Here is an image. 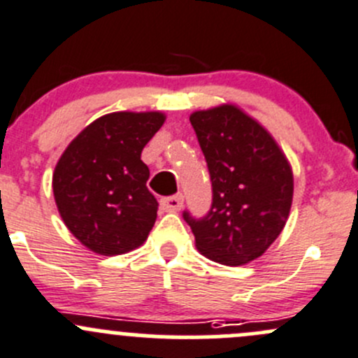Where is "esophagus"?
<instances>
[{
    "label": "esophagus",
    "instance_id": "1",
    "mask_svg": "<svg viewBox=\"0 0 358 358\" xmlns=\"http://www.w3.org/2000/svg\"><path fill=\"white\" fill-rule=\"evenodd\" d=\"M183 206V196L182 194H176V196H171V197H164V199H161V208L164 209V211H180Z\"/></svg>",
    "mask_w": 358,
    "mask_h": 358
}]
</instances>
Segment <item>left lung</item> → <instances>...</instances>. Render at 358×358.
I'll return each instance as SVG.
<instances>
[{"label": "left lung", "mask_w": 358, "mask_h": 358, "mask_svg": "<svg viewBox=\"0 0 358 358\" xmlns=\"http://www.w3.org/2000/svg\"><path fill=\"white\" fill-rule=\"evenodd\" d=\"M208 162L213 204L204 218L183 211L201 255L239 266L259 258L280 236L292 204L286 154L256 119L234 103L190 114Z\"/></svg>", "instance_id": "1"}]
</instances>
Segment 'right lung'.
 <instances>
[{"label":"right lung","instance_id":"add662e5","mask_svg":"<svg viewBox=\"0 0 358 358\" xmlns=\"http://www.w3.org/2000/svg\"><path fill=\"white\" fill-rule=\"evenodd\" d=\"M166 121L162 112H110L86 126L53 171V196L72 236L102 256L142 246L157 218L147 189L143 147Z\"/></svg>","mask_w":358,"mask_h":358}]
</instances>
